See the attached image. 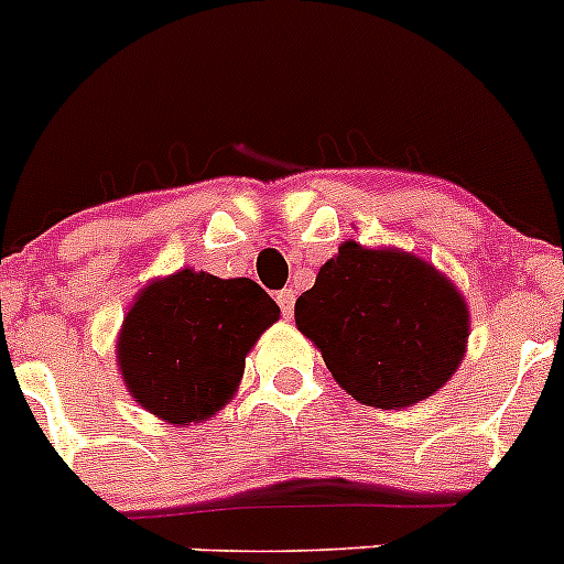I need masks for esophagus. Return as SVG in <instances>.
Wrapping results in <instances>:
<instances>
[{"label":"esophagus","instance_id":"34e87169","mask_svg":"<svg viewBox=\"0 0 564 564\" xmlns=\"http://www.w3.org/2000/svg\"><path fill=\"white\" fill-rule=\"evenodd\" d=\"M278 305H281V311H283V316H292V311H294V300H297V294H294V289H281V292H278Z\"/></svg>","mask_w":564,"mask_h":564}]
</instances>
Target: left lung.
Returning <instances> with one entry per match:
<instances>
[{
  "label": "left lung",
  "instance_id": "left-lung-1",
  "mask_svg": "<svg viewBox=\"0 0 564 564\" xmlns=\"http://www.w3.org/2000/svg\"><path fill=\"white\" fill-rule=\"evenodd\" d=\"M338 386L371 408L438 391L466 352V300L427 261L344 242L294 303Z\"/></svg>",
  "mask_w": 564,
  "mask_h": 564
}]
</instances>
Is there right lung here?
Instances as JSON below:
<instances>
[{
	"label": "right lung",
	"mask_w": 564,
	"mask_h": 564,
	"mask_svg": "<svg viewBox=\"0 0 564 564\" xmlns=\"http://www.w3.org/2000/svg\"><path fill=\"white\" fill-rule=\"evenodd\" d=\"M278 316L275 300L250 278L182 270L151 283L118 341L131 397L171 424L209 419L237 391L245 355Z\"/></svg>",
	"instance_id": "add662e5"
}]
</instances>
